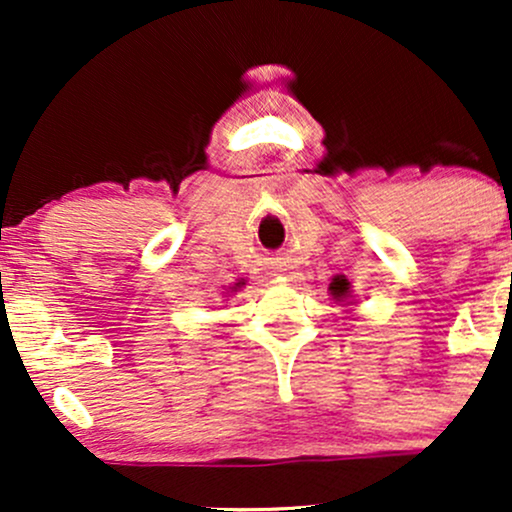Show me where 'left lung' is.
I'll list each match as a JSON object with an SVG mask.
<instances>
[{
    "label": "left lung",
    "mask_w": 512,
    "mask_h": 512,
    "mask_svg": "<svg viewBox=\"0 0 512 512\" xmlns=\"http://www.w3.org/2000/svg\"><path fill=\"white\" fill-rule=\"evenodd\" d=\"M330 291L334 298H344L346 293H349V281H346L344 276H334L332 284H330Z\"/></svg>",
    "instance_id": "left-lung-1"
}]
</instances>
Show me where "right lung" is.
I'll return each instance as SVG.
<instances>
[{
	"label": "right lung",
	"mask_w": 512,
	"mask_h": 512,
	"mask_svg": "<svg viewBox=\"0 0 512 512\" xmlns=\"http://www.w3.org/2000/svg\"><path fill=\"white\" fill-rule=\"evenodd\" d=\"M238 286H240V284H238Z\"/></svg>",
	"instance_id": "obj_1"
}]
</instances>
